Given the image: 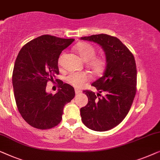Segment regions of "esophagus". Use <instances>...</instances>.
Returning <instances> with one entry per match:
<instances>
[{
	"label": "esophagus",
	"instance_id": "34e87169",
	"mask_svg": "<svg viewBox=\"0 0 160 160\" xmlns=\"http://www.w3.org/2000/svg\"><path fill=\"white\" fill-rule=\"evenodd\" d=\"M75 91L76 94H80V93H82V91H81V90L79 89V88H75Z\"/></svg>",
	"mask_w": 160,
	"mask_h": 160
}]
</instances>
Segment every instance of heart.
Returning <instances> with one entry per match:
<instances>
[{
    "label": "heart",
    "mask_w": 160,
    "mask_h": 160,
    "mask_svg": "<svg viewBox=\"0 0 160 160\" xmlns=\"http://www.w3.org/2000/svg\"><path fill=\"white\" fill-rule=\"evenodd\" d=\"M76 52L80 58L88 62V66L96 75H100L104 70L106 58L103 57H95L96 49L93 46L87 42H80L75 48ZM62 55L58 58V64H61ZM90 75L86 72L72 73L67 78V80L75 87H82L90 80Z\"/></svg>",
    "instance_id": "1"
}]
</instances>
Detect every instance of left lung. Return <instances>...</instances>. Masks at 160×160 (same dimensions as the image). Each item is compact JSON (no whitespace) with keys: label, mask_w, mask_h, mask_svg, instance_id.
<instances>
[{"label":"left lung","mask_w":160,"mask_h":160,"mask_svg":"<svg viewBox=\"0 0 160 160\" xmlns=\"http://www.w3.org/2000/svg\"><path fill=\"white\" fill-rule=\"evenodd\" d=\"M102 47L106 57L102 77L92 85L98 91H83L88 102L80 109L84 125L95 131H107L123 120L130 109L136 91L137 71L133 55L118 38L99 34L82 37ZM104 92L105 96L100 93Z\"/></svg>","instance_id":"left-lung-1"}]
</instances>
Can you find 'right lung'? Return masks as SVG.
I'll use <instances>...</instances> for the list:
<instances>
[{
  "mask_svg": "<svg viewBox=\"0 0 160 160\" xmlns=\"http://www.w3.org/2000/svg\"><path fill=\"white\" fill-rule=\"evenodd\" d=\"M74 40L40 36L24 45L16 58L12 75L15 101L22 117L32 127L44 130L57 125L64 105L75 97L74 88L61 80L54 95L46 91L48 81L54 82L59 73L61 53Z\"/></svg>",
  "mask_w": 160,
  "mask_h": 160,
  "instance_id": "1",
  "label": "right lung"
}]
</instances>
